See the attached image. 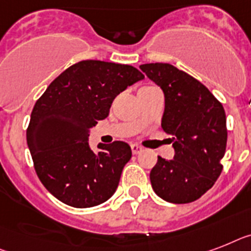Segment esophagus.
I'll return each mask as SVG.
<instances>
[{
  "label": "esophagus",
  "instance_id": "1",
  "mask_svg": "<svg viewBox=\"0 0 251 251\" xmlns=\"http://www.w3.org/2000/svg\"><path fill=\"white\" fill-rule=\"evenodd\" d=\"M130 149H132V152H133L134 155L140 154L141 151H142V148H141L140 145H137V144H132V145H130Z\"/></svg>",
  "mask_w": 251,
  "mask_h": 251
}]
</instances>
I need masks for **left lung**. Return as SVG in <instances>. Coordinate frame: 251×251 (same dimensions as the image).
Here are the masks:
<instances>
[{
  "mask_svg": "<svg viewBox=\"0 0 251 251\" xmlns=\"http://www.w3.org/2000/svg\"><path fill=\"white\" fill-rule=\"evenodd\" d=\"M164 93L161 128L173 140L175 158L158 156L150 172L155 194L173 204L201 198L222 173L227 145L222 103L190 74L165 63L140 65Z\"/></svg>",
  "mask_w": 251,
  "mask_h": 251,
  "instance_id": "left-lung-1",
  "label": "left lung"
}]
</instances>
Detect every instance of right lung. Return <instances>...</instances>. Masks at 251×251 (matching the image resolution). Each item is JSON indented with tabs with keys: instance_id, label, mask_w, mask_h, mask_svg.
<instances>
[{
	"instance_id": "obj_1",
	"label": "right lung",
	"mask_w": 251,
	"mask_h": 251,
	"mask_svg": "<svg viewBox=\"0 0 251 251\" xmlns=\"http://www.w3.org/2000/svg\"><path fill=\"white\" fill-rule=\"evenodd\" d=\"M145 75L124 64L84 60L47 87L34 107L26 142L37 176L50 194L74 208L96 206L117 191L132 158L123 141L88 144L90 129L109 115L114 99Z\"/></svg>"
}]
</instances>
